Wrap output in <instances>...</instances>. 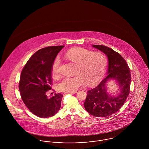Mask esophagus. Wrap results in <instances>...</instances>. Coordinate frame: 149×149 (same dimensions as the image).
<instances>
[{
    "mask_svg": "<svg viewBox=\"0 0 149 149\" xmlns=\"http://www.w3.org/2000/svg\"><path fill=\"white\" fill-rule=\"evenodd\" d=\"M77 92V91H75V92H66V93H68V94H74V93H76Z\"/></svg>",
    "mask_w": 149,
    "mask_h": 149,
    "instance_id": "obj_1",
    "label": "esophagus"
}]
</instances>
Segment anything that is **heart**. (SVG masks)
Instances as JSON below:
<instances>
[{
    "instance_id": "heart-1",
    "label": "heart",
    "mask_w": 149,
    "mask_h": 149,
    "mask_svg": "<svg viewBox=\"0 0 149 149\" xmlns=\"http://www.w3.org/2000/svg\"><path fill=\"white\" fill-rule=\"evenodd\" d=\"M65 57L76 65L75 75L65 77L57 85L61 92H75L84 85H93L97 83L103 77L107 65V58L101 51H94L81 47L69 50ZM60 59L56 57L52 65V74L54 78L60 75Z\"/></svg>"
}]
</instances>
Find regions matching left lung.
<instances>
[{"label": "left lung", "instance_id": "8db88e82", "mask_svg": "<svg viewBox=\"0 0 149 149\" xmlns=\"http://www.w3.org/2000/svg\"><path fill=\"white\" fill-rule=\"evenodd\" d=\"M93 46L108 56V75L99 85L88 91L84 106L89 113L105 117L116 113L125 103L130 92L131 74L127 63L119 53L104 45ZM110 78L116 79L120 85L122 91L117 97H112L107 93L105 83Z\"/></svg>", "mask_w": 149, "mask_h": 149}]
</instances>
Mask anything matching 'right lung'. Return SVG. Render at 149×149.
Instances as JSON below:
<instances>
[{"mask_svg": "<svg viewBox=\"0 0 149 149\" xmlns=\"http://www.w3.org/2000/svg\"><path fill=\"white\" fill-rule=\"evenodd\" d=\"M64 46H49L38 50L30 57L22 70L19 90L24 104L41 118L54 116L60 109L63 95L55 94L48 98L51 89L52 65Z\"/></svg>", "mask_w": 149, "mask_h": 149, "instance_id": "add662e5", "label": "right lung"}]
</instances>
